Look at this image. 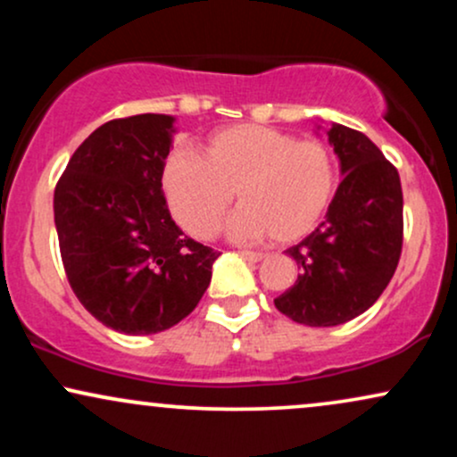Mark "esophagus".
I'll use <instances>...</instances> for the list:
<instances>
[{
	"label": "esophagus",
	"instance_id": "34e87169",
	"mask_svg": "<svg viewBox=\"0 0 457 457\" xmlns=\"http://www.w3.org/2000/svg\"><path fill=\"white\" fill-rule=\"evenodd\" d=\"M240 255H243V258L249 260V262H262L266 258L264 253H258V251H240Z\"/></svg>",
	"mask_w": 457,
	"mask_h": 457
}]
</instances>
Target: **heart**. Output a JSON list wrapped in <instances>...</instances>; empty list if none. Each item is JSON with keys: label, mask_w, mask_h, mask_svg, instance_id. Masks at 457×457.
<instances>
[{"label": "heart", "mask_w": 457, "mask_h": 457, "mask_svg": "<svg viewBox=\"0 0 457 457\" xmlns=\"http://www.w3.org/2000/svg\"><path fill=\"white\" fill-rule=\"evenodd\" d=\"M162 188L176 221L195 238H212L229 219L236 240L295 243L312 232L337 191V162L327 144L296 139L260 124L214 130L202 156L176 150L162 167Z\"/></svg>", "instance_id": "b5f03b06"}]
</instances>
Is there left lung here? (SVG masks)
Masks as SVG:
<instances>
[{"label": "left lung", "instance_id": "8db88e82", "mask_svg": "<svg viewBox=\"0 0 457 457\" xmlns=\"http://www.w3.org/2000/svg\"><path fill=\"white\" fill-rule=\"evenodd\" d=\"M327 137L344 180L324 221L286 251L301 275L275 298L283 316L305 327H337L367 312L389 286L402 253L397 170L359 130L330 124Z\"/></svg>", "mask_w": 457, "mask_h": 457}]
</instances>
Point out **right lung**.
<instances>
[{
  "instance_id": "add662e5",
  "label": "right lung",
  "mask_w": 457,
  "mask_h": 457,
  "mask_svg": "<svg viewBox=\"0 0 457 457\" xmlns=\"http://www.w3.org/2000/svg\"><path fill=\"white\" fill-rule=\"evenodd\" d=\"M174 115L141 113L98 127L55 187L62 262L81 305L107 328L152 335L197 307L219 253L188 238L162 195Z\"/></svg>"
}]
</instances>
